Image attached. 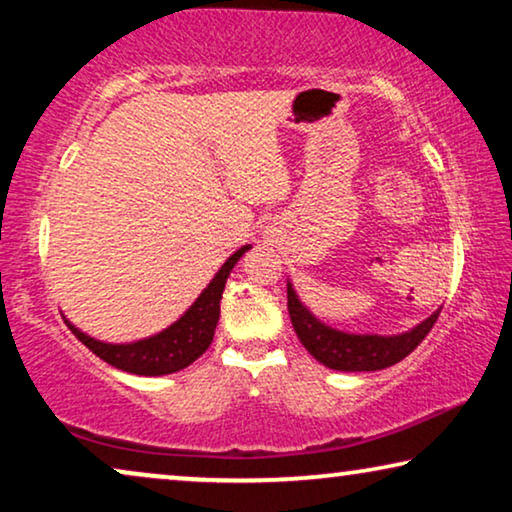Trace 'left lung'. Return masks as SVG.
<instances>
[{
    "label": "left lung",
    "mask_w": 512,
    "mask_h": 512,
    "mask_svg": "<svg viewBox=\"0 0 512 512\" xmlns=\"http://www.w3.org/2000/svg\"><path fill=\"white\" fill-rule=\"evenodd\" d=\"M286 298H289V317L298 340L319 363L326 368L342 370V373H370V370H382L403 361L419 342L426 338L436 324L440 310L426 317L410 331L398 335H356L345 333L338 328L324 324L307 307L300 303L296 289L286 282Z\"/></svg>",
    "instance_id": "obj_1"
}]
</instances>
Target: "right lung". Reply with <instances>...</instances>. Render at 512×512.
<instances>
[{
    "mask_svg": "<svg viewBox=\"0 0 512 512\" xmlns=\"http://www.w3.org/2000/svg\"><path fill=\"white\" fill-rule=\"evenodd\" d=\"M251 244H244L221 265V270L216 272L212 282L207 284V289L195 298V303L181 314V317L156 335L149 338L135 340V342H102L90 338L88 333H83L76 328L72 321H67L69 331L86 345L90 352L100 356L102 361H107L109 366L132 375H170L177 370L191 366L195 359H200L207 352V347L214 340V328L219 324L221 314V296L226 289V279L230 277V270L235 268V263L244 256V251H249Z\"/></svg>",
    "mask_w": 512,
    "mask_h": 512,
    "instance_id": "obj_1",
    "label": "right lung"
}]
</instances>
